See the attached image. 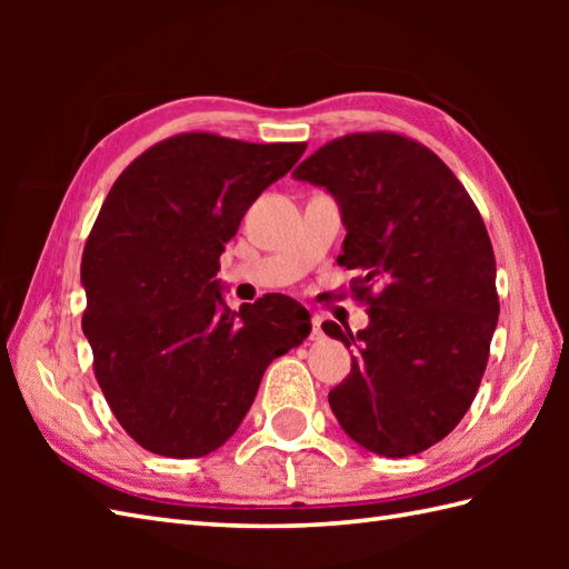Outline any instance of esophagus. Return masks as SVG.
Listing matches in <instances>:
<instances>
[{"mask_svg":"<svg viewBox=\"0 0 569 569\" xmlns=\"http://www.w3.org/2000/svg\"><path fill=\"white\" fill-rule=\"evenodd\" d=\"M310 325H312V330H310V337H312V340H320V337H322V320H320L318 316H312Z\"/></svg>","mask_w":569,"mask_h":569,"instance_id":"34e87169","label":"esophagus"}]
</instances>
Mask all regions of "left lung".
Here are the masks:
<instances>
[{
	"instance_id": "obj_1",
	"label": "left lung",
	"mask_w": 569,
	"mask_h": 569,
	"mask_svg": "<svg viewBox=\"0 0 569 569\" xmlns=\"http://www.w3.org/2000/svg\"><path fill=\"white\" fill-rule=\"evenodd\" d=\"M328 188L347 227L345 269L369 328L322 330L355 349L330 391L342 430L383 457L447 438L485 377L499 322L497 259L465 186L420 141L393 131L332 139L296 168Z\"/></svg>"
}]
</instances>
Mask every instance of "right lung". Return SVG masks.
<instances>
[{"mask_svg": "<svg viewBox=\"0 0 569 569\" xmlns=\"http://www.w3.org/2000/svg\"><path fill=\"white\" fill-rule=\"evenodd\" d=\"M306 141L168 137L131 161L84 241L82 332L119 426L143 450L192 459L232 438L266 367L310 332L308 310L269 293L222 310L220 253Z\"/></svg>", "mask_w": 569, "mask_h": 569, "instance_id": "1", "label": "right lung"}]
</instances>
